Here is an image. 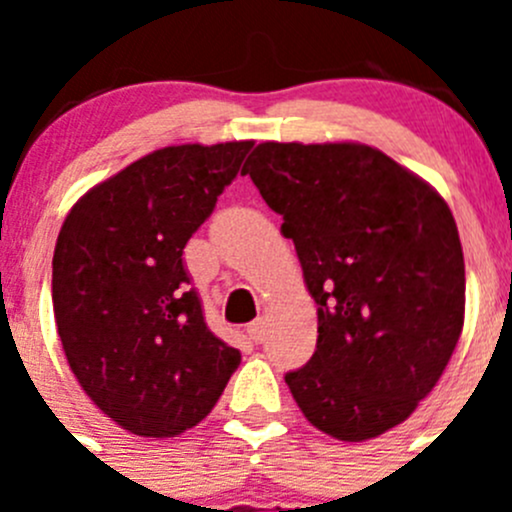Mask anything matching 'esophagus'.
Segmentation results:
<instances>
[{"label":"esophagus","mask_w":512,"mask_h":512,"mask_svg":"<svg viewBox=\"0 0 512 512\" xmlns=\"http://www.w3.org/2000/svg\"><path fill=\"white\" fill-rule=\"evenodd\" d=\"M265 334H267L265 319H255V322H252L250 327H247V337H250L255 344L265 342Z\"/></svg>","instance_id":"1"}]
</instances>
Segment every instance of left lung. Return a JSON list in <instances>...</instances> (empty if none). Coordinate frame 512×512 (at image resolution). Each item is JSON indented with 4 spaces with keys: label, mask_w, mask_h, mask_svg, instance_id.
Wrapping results in <instances>:
<instances>
[{
    "label": "left lung",
    "mask_w": 512,
    "mask_h": 512,
    "mask_svg": "<svg viewBox=\"0 0 512 512\" xmlns=\"http://www.w3.org/2000/svg\"><path fill=\"white\" fill-rule=\"evenodd\" d=\"M242 173L282 215L317 302V349L285 381L319 431L366 441L441 379L466 312V265L446 200L361 143H275Z\"/></svg>",
    "instance_id": "left-lung-1"
}]
</instances>
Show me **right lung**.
I'll return each mask as SVG.
<instances>
[{"instance_id":"add662e5","label":"right lung","mask_w":512,"mask_h":512,"mask_svg":"<svg viewBox=\"0 0 512 512\" xmlns=\"http://www.w3.org/2000/svg\"><path fill=\"white\" fill-rule=\"evenodd\" d=\"M250 148H160L91 188L61 225L51 262L61 347L89 399L136 436L198 426L240 364L205 324L183 250Z\"/></svg>"}]
</instances>
